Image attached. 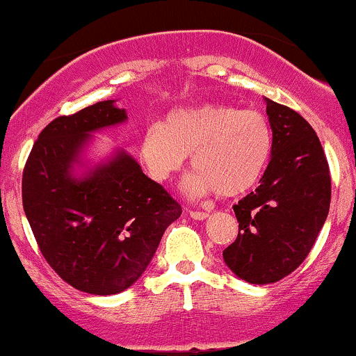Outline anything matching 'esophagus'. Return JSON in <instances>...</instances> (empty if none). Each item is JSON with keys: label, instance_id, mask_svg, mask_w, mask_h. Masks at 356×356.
Masks as SVG:
<instances>
[{"label": "esophagus", "instance_id": "34e87169", "mask_svg": "<svg viewBox=\"0 0 356 356\" xmlns=\"http://www.w3.org/2000/svg\"><path fill=\"white\" fill-rule=\"evenodd\" d=\"M189 216L194 220H205L209 217V213L207 212H199V211H191Z\"/></svg>", "mask_w": 356, "mask_h": 356}]
</instances>
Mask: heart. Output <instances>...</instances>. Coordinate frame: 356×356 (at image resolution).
I'll list each match as a JSON object with an SVG mask.
<instances>
[{
  "mask_svg": "<svg viewBox=\"0 0 356 356\" xmlns=\"http://www.w3.org/2000/svg\"><path fill=\"white\" fill-rule=\"evenodd\" d=\"M273 149L267 115L222 102L179 108L140 137L139 161L156 182L164 184L192 154L186 191L192 197L219 192L238 197L259 184Z\"/></svg>",
  "mask_w": 356,
  "mask_h": 356,
  "instance_id": "obj_1",
  "label": "heart"
}]
</instances>
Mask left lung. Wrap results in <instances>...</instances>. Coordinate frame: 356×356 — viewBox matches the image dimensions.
<instances>
[{"mask_svg": "<svg viewBox=\"0 0 356 356\" xmlns=\"http://www.w3.org/2000/svg\"><path fill=\"white\" fill-rule=\"evenodd\" d=\"M272 157L255 192L234 205L238 235L227 267L248 284L282 280L312 250L327 220L332 181L323 147L300 114L265 97Z\"/></svg>", "mask_w": 356, "mask_h": 356, "instance_id": "8db88e82", "label": "left lung"}]
</instances>
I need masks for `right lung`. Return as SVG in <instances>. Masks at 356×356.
Wrapping results in <instances>:
<instances>
[{
  "label": "right lung",
  "mask_w": 356,
  "mask_h": 356,
  "mask_svg": "<svg viewBox=\"0 0 356 356\" xmlns=\"http://www.w3.org/2000/svg\"><path fill=\"white\" fill-rule=\"evenodd\" d=\"M126 121V109L114 101L56 118L24 165L23 207L41 254L64 282L86 293L129 289L182 213L124 151L76 174L92 132Z\"/></svg>",
  "instance_id": "add662e5"
}]
</instances>
